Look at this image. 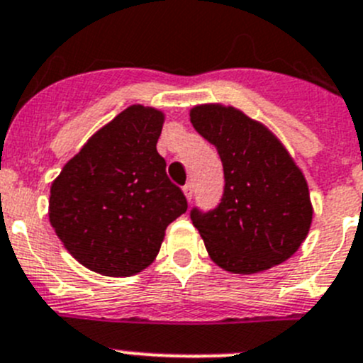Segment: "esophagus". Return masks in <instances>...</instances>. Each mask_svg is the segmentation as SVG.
Instances as JSON below:
<instances>
[{
    "instance_id": "esophagus-1",
    "label": "esophagus",
    "mask_w": 363,
    "mask_h": 363,
    "mask_svg": "<svg viewBox=\"0 0 363 363\" xmlns=\"http://www.w3.org/2000/svg\"><path fill=\"white\" fill-rule=\"evenodd\" d=\"M184 194H185V198L189 199V201H191V199L194 198V185H192L191 182H189V184L184 187Z\"/></svg>"
}]
</instances>
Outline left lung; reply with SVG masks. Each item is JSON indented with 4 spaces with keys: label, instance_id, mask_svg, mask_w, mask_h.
I'll return each mask as SVG.
<instances>
[{
    "label": "left lung",
    "instance_id": "obj_1",
    "mask_svg": "<svg viewBox=\"0 0 363 363\" xmlns=\"http://www.w3.org/2000/svg\"><path fill=\"white\" fill-rule=\"evenodd\" d=\"M196 132L217 147L224 191L216 208L191 210L210 258L224 271L253 274L291 258L312 224L306 179L264 124L233 106L191 110Z\"/></svg>",
    "mask_w": 363,
    "mask_h": 363
}]
</instances>
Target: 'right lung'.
<instances>
[{
  "instance_id": "obj_1",
  "label": "right lung",
  "mask_w": 363,
  "mask_h": 363,
  "mask_svg": "<svg viewBox=\"0 0 363 363\" xmlns=\"http://www.w3.org/2000/svg\"><path fill=\"white\" fill-rule=\"evenodd\" d=\"M164 113L132 105L87 140L51 184L50 223L65 250L103 276H133L157 258L187 199L158 155Z\"/></svg>"
}]
</instances>
